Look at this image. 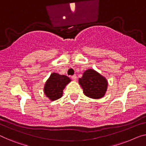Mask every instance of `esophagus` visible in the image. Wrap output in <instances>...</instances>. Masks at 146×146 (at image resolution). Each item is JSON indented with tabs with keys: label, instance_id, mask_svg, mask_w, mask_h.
<instances>
[{
	"label": "esophagus",
	"instance_id": "1",
	"mask_svg": "<svg viewBox=\"0 0 146 146\" xmlns=\"http://www.w3.org/2000/svg\"><path fill=\"white\" fill-rule=\"evenodd\" d=\"M71 79H72L73 80H77V75H73V76H71Z\"/></svg>",
	"mask_w": 146,
	"mask_h": 146
}]
</instances>
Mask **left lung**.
<instances>
[{
    "mask_svg": "<svg viewBox=\"0 0 146 146\" xmlns=\"http://www.w3.org/2000/svg\"><path fill=\"white\" fill-rule=\"evenodd\" d=\"M79 82L83 89L84 94L93 99L101 98L107 90V80L92 69L84 71L82 77L79 78Z\"/></svg>",
    "mask_w": 146,
    "mask_h": 146,
    "instance_id": "1",
    "label": "left lung"
}]
</instances>
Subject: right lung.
<instances>
[{
    "mask_svg": "<svg viewBox=\"0 0 146 146\" xmlns=\"http://www.w3.org/2000/svg\"><path fill=\"white\" fill-rule=\"evenodd\" d=\"M70 81L71 79L66 75L56 73H52L46 82L44 88V94L51 101L59 99L62 96L63 90Z\"/></svg>",
    "mask_w": 146,
    "mask_h": 146,
    "instance_id": "add662e5",
    "label": "right lung"
}]
</instances>
